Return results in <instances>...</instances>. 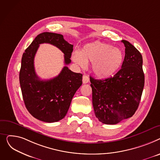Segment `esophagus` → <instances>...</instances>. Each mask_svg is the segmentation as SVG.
<instances>
[{"label": "esophagus", "instance_id": "obj_1", "mask_svg": "<svg viewBox=\"0 0 160 160\" xmlns=\"http://www.w3.org/2000/svg\"><path fill=\"white\" fill-rule=\"evenodd\" d=\"M90 81V79L88 78V76H87V75H84L83 77H82V82L84 84H86V83H88Z\"/></svg>", "mask_w": 160, "mask_h": 160}]
</instances>
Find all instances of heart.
Segmentation results:
<instances>
[{"label": "heart", "mask_w": 160, "mask_h": 160, "mask_svg": "<svg viewBox=\"0 0 160 160\" xmlns=\"http://www.w3.org/2000/svg\"><path fill=\"white\" fill-rule=\"evenodd\" d=\"M73 61L84 67L87 62H92V68L96 76L107 78L112 76L121 67L124 55L122 50L109 44L95 41L84 46L79 52L75 51Z\"/></svg>", "instance_id": "heart-1"}]
</instances>
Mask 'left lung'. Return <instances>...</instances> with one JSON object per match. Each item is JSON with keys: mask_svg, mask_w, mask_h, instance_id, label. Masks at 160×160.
<instances>
[{"mask_svg": "<svg viewBox=\"0 0 160 160\" xmlns=\"http://www.w3.org/2000/svg\"><path fill=\"white\" fill-rule=\"evenodd\" d=\"M121 42L125 46L121 68L113 77L105 79L90 77L96 116L107 125L117 124L134 114L144 87L142 54L128 41Z\"/></svg>", "mask_w": 160, "mask_h": 160, "instance_id": "left-lung-1", "label": "left lung"}]
</instances>
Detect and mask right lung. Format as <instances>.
Instances as JSON below:
<instances>
[{
  "instance_id": "obj_1",
  "label": "right lung",
  "mask_w": 160,
  "mask_h": 160,
  "mask_svg": "<svg viewBox=\"0 0 160 160\" xmlns=\"http://www.w3.org/2000/svg\"><path fill=\"white\" fill-rule=\"evenodd\" d=\"M48 43L64 53V63L71 62L73 45L62 35L44 32L37 35L22 55L19 81L25 106L35 118L46 123L64 118L75 93L82 84V75L72 72L65 66L57 77L41 80L35 73L34 58L39 44Z\"/></svg>"
}]
</instances>
